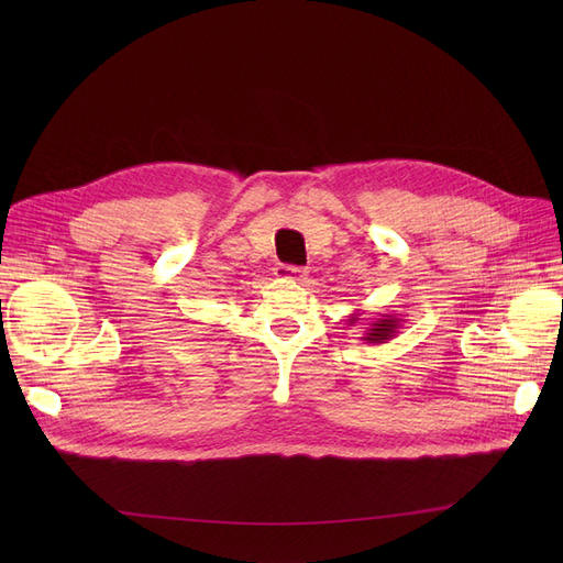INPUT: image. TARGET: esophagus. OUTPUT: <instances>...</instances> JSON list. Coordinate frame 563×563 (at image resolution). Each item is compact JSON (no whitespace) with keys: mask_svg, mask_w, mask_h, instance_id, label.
<instances>
[{"mask_svg":"<svg viewBox=\"0 0 563 563\" xmlns=\"http://www.w3.org/2000/svg\"><path fill=\"white\" fill-rule=\"evenodd\" d=\"M274 274H276V278H299L301 269H299V266H294V264H278Z\"/></svg>","mask_w":563,"mask_h":563,"instance_id":"esophagus-1","label":"esophagus"}]
</instances>
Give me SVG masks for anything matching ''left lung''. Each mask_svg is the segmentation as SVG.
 I'll return each instance as SVG.
<instances>
[{
  "instance_id": "1",
  "label": "left lung",
  "mask_w": 563,
  "mask_h": 563,
  "mask_svg": "<svg viewBox=\"0 0 563 563\" xmlns=\"http://www.w3.org/2000/svg\"><path fill=\"white\" fill-rule=\"evenodd\" d=\"M361 314H363V312H353V314L346 319L349 327H356ZM399 329H401V319H399L397 314H380L378 319H374V321L369 323L367 331L363 333L361 340H365L367 344H386L388 340H393V338L399 333Z\"/></svg>"
}]
</instances>
